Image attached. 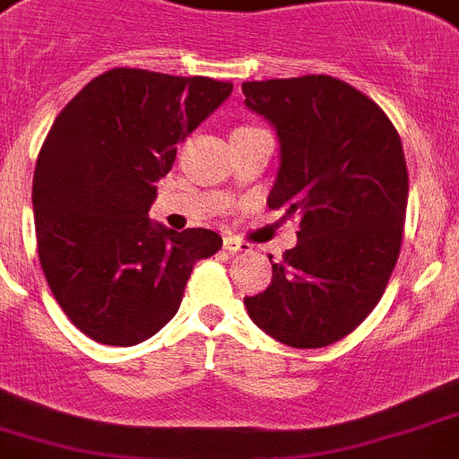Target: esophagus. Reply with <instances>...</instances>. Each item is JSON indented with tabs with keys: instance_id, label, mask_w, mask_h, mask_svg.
Here are the masks:
<instances>
[{
	"instance_id": "34e87169",
	"label": "esophagus",
	"mask_w": 459,
	"mask_h": 459,
	"mask_svg": "<svg viewBox=\"0 0 459 459\" xmlns=\"http://www.w3.org/2000/svg\"><path fill=\"white\" fill-rule=\"evenodd\" d=\"M222 246H225V250L230 252V255H234V252H247V250H250V243L241 241V238H234V237H227L225 241H222Z\"/></svg>"
}]
</instances>
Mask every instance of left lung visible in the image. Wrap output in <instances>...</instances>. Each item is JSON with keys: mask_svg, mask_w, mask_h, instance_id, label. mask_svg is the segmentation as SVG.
Masks as SVG:
<instances>
[{"mask_svg": "<svg viewBox=\"0 0 459 459\" xmlns=\"http://www.w3.org/2000/svg\"><path fill=\"white\" fill-rule=\"evenodd\" d=\"M243 95L280 136L268 207L300 216L271 287L243 302L280 343L325 348L373 312L401 255L410 191L401 136L371 98L327 74L246 82Z\"/></svg>", "mask_w": 459, "mask_h": 459, "instance_id": "left-lung-1", "label": "left lung"}]
</instances>
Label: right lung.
Here are the masks:
<instances>
[{
	"instance_id": "right-lung-1",
	"label": "right lung",
	"mask_w": 459,
	"mask_h": 459,
	"mask_svg": "<svg viewBox=\"0 0 459 459\" xmlns=\"http://www.w3.org/2000/svg\"><path fill=\"white\" fill-rule=\"evenodd\" d=\"M230 82L113 67L54 120L33 172L38 259L65 316L107 346L157 334L193 266L222 238L172 232L147 212L178 145L227 100Z\"/></svg>"
}]
</instances>
